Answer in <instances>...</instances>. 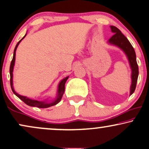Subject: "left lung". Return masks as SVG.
<instances>
[{
    "label": "left lung",
    "instance_id": "8db88e82",
    "mask_svg": "<svg viewBox=\"0 0 149 149\" xmlns=\"http://www.w3.org/2000/svg\"><path fill=\"white\" fill-rule=\"evenodd\" d=\"M111 29L112 32L114 33V34L109 40V43L119 47L125 52V54H127L128 59H129L130 66H131V70H132V74H131L132 82H131V92H130V95H131L135 90L139 74L138 65H137L136 61V55H135V50L129 40L122 34L119 29H118L115 26H111Z\"/></svg>",
    "mask_w": 149,
    "mask_h": 149
}]
</instances>
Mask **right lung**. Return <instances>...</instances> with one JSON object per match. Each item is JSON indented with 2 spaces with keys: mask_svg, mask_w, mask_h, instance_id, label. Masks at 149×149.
I'll return each mask as SVG.
<instances>
[{
  "mask_svg": "<svg viewBox=\"0 0 149 149\" xmlns=\"http://www.w3.org/2000/svg\"><path fill=\"white\" fill-rule=\"evenodd\" d=\"M26 35L22 38L20 40L19 42L17 43L16 47L14 49V56H13V58L12 61L11 62V65H10V68H9V73H10V84H11V88H12V91L14 92V93L16 95L17 97H18L22 101H23L26 104L29 105L30 107H38V108H48V107H50L52 106H54L56 104H58L60 101L61 100L62 97H63V95L65 92V82L67 80L69 76L66 77L65 78H64L63 80H61V82L59 83V85H58V97L56 98V100H54V102L50 103H47L45 102H40V101H38V100H31L28 98V97H25V96H22V95H20L19 94H18L16 93L14 91V88H13V69H14V63H15V56H16V51L17 49V47L18 46L19 43L20 42L22 39L24 38V37L26 36Z\"/></svg>",
  "mask_w": 149,
  "mask_h": 149,
  "instance_id": "right-lung-1",
  "label": "right lung"
}]
</instances>
